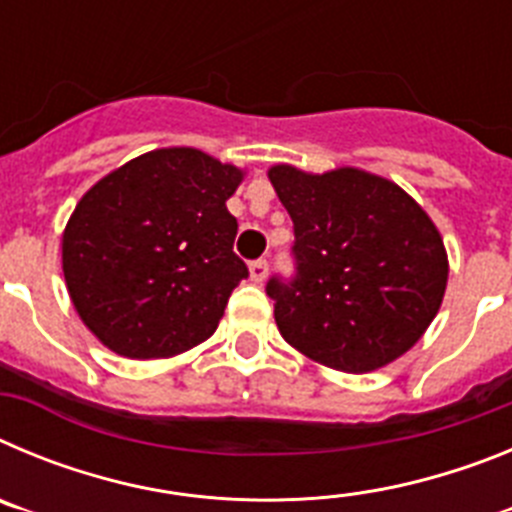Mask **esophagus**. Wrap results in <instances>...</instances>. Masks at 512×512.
Instances as JSON below:
<instances>
[{
	"mask_svg": "<svg viewBox=\"0 0 512 512\" xmlns=\"http://www.w3.org/2000/svg\"><path fill=\"white\" fill-rule=\"evenodd\" d=\"M248 271H251V279L256 284H261L266 279V274H269V261L266 259H256L251 261V266H248Z\"/></svg>",
	"mask_w": 512,
	"mask_h": 512,
	"instance_id": "obj_1",
	"label": "esophagus"
}]
</instances>
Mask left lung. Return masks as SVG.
Returning a JSON list of instances; mask_svg holds the SVG:
<instances>
[{
  "mask_svg": "<svg viewBox=\"0 0 512 512\" xmlns=\"http://www.w3.org/2000/svg\"><path fill=\"white\" fill-rule=\"evenodd\" d=\"M295 225V277H271L279 333L318 364L364 374L418 343L441 307L449 259L423 207L361 169H269Z\"/></svg>",
  "mask_w": 512,
  "mask_h": 512,
  "instance_id": "obj_1",
  "label": "left lung"
}]
</instances>
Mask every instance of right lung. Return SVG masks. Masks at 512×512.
Returning <instances> with one entry per match:
<instances>
[{
    "mask_svg": "<svg viewBox=\"0 0 512 512\" xmlns=\"http://www.w3.org/2000/svg\"><path fill=\"white\" fill-rule=\"evenodd\" d=\"M243 171L197 148H158L99 179L63 230L79 318L128 359H166L215 333L248 269L225 202Z\"/></svg>",
    "mask_w": 512,
    "mask_h": 512,
    "instance_id": "obj_1",
    "label": "right lung"
}]
</instances>
